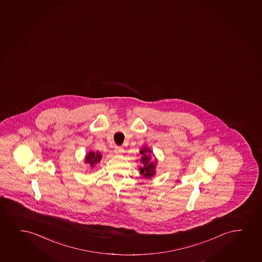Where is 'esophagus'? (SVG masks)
Returning <instances> with one entry per match:
<instances>
[{
  "mask_svg": "<svg viewBox=\"0 0 262 262\" xmlns=\"http://www.w3.org/2000/svg\"><path fill=\"white\" fill-rule=\"evenodd\" d=\"M114 152H115V154H117V155H120V154L124 153V149L121 148V147H116L115 149H114Z\"/></svg>",
  "mask_w": 262,
  "mask_h": 262,
  "instance_id": "obj_1",
  "label": "esophagus"
}]
</instances>
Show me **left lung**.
Returning <instances> with one entry per match:
<instances>
[{
  "instance_id": "1",
  "label": "left lung",
  "mask_w": 262,
  "mask_h": 262,
  "mask_svg": "<svg viewBox=\"0 0 262 262\" xmlns=\"http://www.w3.org/2000/svg\"><path fill=\"white\" fill-rule=\"evenodd\" d=\"M141 153V159L140 162L142 166H139L140 173L143 176L144 179H151L156 174V166L158 165V159L155 158V155L153 154L151 149H149L148 146H143V148L140 150ZM152 155L154 159L151 160Z\"/></svg>"
}]
</instances>
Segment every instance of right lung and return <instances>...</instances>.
<instances>
[{
    "instance_id": "add662e5",
    "label": "right lung",
    "mask_w": 262,
    "mask_h": 262,
    "mask_svg": "<svg viewBox=\"0 0 262 262\" xmlns=\"http://www.w3.org/2000/svg\"><path fill=\"white\" fill-rule=\"evenodd\" d=\"M102 159V154L99 151H93L90 150L86 153V156L84 158V162L85 164H89L91 168H94L97 166V164L101 161Z\"/></svg>"
}]
</instances>
